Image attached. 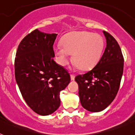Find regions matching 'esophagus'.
<instances>
[{"label": "esophagus", "mask_w": 135, "mask_h": 135, "mask_svg": "<svg viewBox=\"0 0 135 135\" xmlns=\"http://www.w3.org/2000/svg\"><path fill=\"white\" fill-rule=\"evenodd\" d=\"M70 77H71V80H74V79H75V75L71 74V75H70Z\"/></svg>", "instance_id": "1"}]
</instances>
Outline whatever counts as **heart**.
<instances>
[{"mask_svg": "<svg viewBox=\"0 0 135 135\" xmlns=\"http://www.w3.org/2000/svg\"><path fill=\"white\" fill-rule=\"evenodd\" d=\"M61 45L55 47L59 63L65 65L70 61V53L75 65L81 70H89L93 68L101 59L104 40L98 34L89 32H74L64 36Z\"/></svg>", "mask_w": 135, "mask_h": 135, "instance_id": "1", "label": "heart"}]
</instances>
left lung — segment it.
<instances>
[{"label": "left lung", "instance_id": "8db88e82", "mask_svg": "<svg viewBox=\"0 0 135 135\" xmlns=\"http://www.w3.org/2000/svg\"><path fill=\"white\" fill-rule=\"evenodd\" d=\"M106 48L94 68L84 74L78 75L82 106L89 112H99L114 101L119 90L124 69V57L118 42L108 32L103 31Z\"/></svg>", "mask_w": 135, "mask_h": 135}]
</instances>
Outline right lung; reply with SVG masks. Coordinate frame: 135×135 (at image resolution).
<instances>
[{
	"label": "right lung",
	"instance_id": "right-lung-1",
	"mask_svg": "<svg viewBox=\"0 0 135 135\" xmlns=\"http://www.w3.org/2000/svg\"><path fill=\"white\" fill-rule=\"evenodd\" d=\"M57 34L36 29L21 40L15 59V76L25 101L41 115L55 112L60 105L59 94L70 82L65 69L53 59Z\"/></svg>",
	"mask_w": 135,
	"mask_h": 135
}]
</instances>
